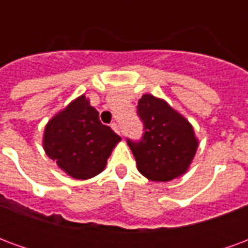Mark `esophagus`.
Masks as SVG:
<instances>
[{
  "label": "esophagus",
  "mask_w": 248,
  "mask_h": 248,
  "mask_svg": "<svg viewBox=\"0 0 248 248\" xmlns=\"http://www.w3.org/2000/svg\"><path fill=\"white\" fill-rule=\"evenodd\" d=\"M111 127H113V130L115 131V133H118V134H121V131H119V126L115 122L114 124H111Z\"/></svg>",
  "instance_id": "obj_1"
}]
</instances>
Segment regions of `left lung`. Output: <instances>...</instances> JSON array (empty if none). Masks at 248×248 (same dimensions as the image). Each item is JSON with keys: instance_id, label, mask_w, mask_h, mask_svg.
I'll return each instance as SVG.
<instances>
[{"instance_id": "1", "label": "left lung", "mask_w": 248, "mask_h": 248, "mask_svg": "<svg viewBox=\"0 0 248 248\" xmlns=\"http://www.w3.org/2000/svg\"><path fill=\"white\" fill-rule=\"evenodd\" d=\"M143 124L140 140L127 138L140 172L150 181L167 182L187 171L198 149L192 126L163 99L142 95L137 106Z\"/></svg>"}]
</instances>
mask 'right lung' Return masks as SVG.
<instances>
[{"label":"right lung","mask_w":248,"mask_h":248,"mask_svg":"<svg viewBox=\"0 0 248 248\" xmlns=\"http://www.w3.org/2000/svg\"><path fill=\"white\" fill-rule=\"evenodd\" d=\"M119 140L121 137L102 124L97 110L81 95L46 124L44 149L66 174L89 179L103 171Z\"/></svg>","instance_id":"right-lung-1"}]
</instances>
